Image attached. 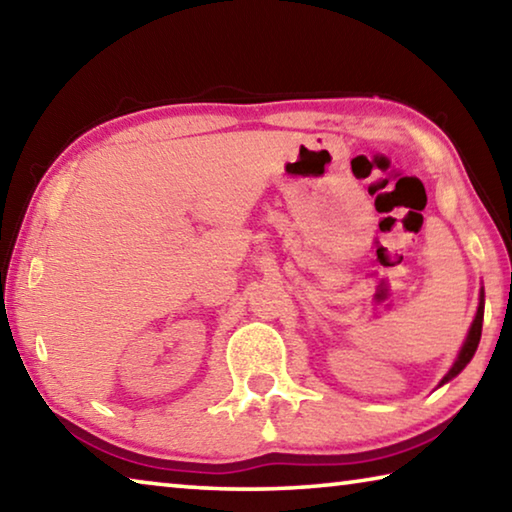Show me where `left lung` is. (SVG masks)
I'll return each mask as SVG.
<instances>
[{"instance_id":"8db88e82","label":"left lung","mask_w":512,"mask_h":512,"mask_svg":"<svg viewBox=\"0 0 512 512\" xmlns=\"http://www.w3.org/2000/svg\"><path fill=\"white\" fill-rule=\"evenodd\" d=\"M483 307H485V293H483V289H481V296H479V307H476V316H474V320H472V325H470V332H467V336H465V343H463V348H461V352H458V357H456V361L452 363V368H449V372L447 375L440 379V384H438V388L443 386V384H447V381H452L458 372H461L467 363L472 361V357H474V352H476V348H479V341H481V327H483Z\"/></svg>"}]
</instances>
